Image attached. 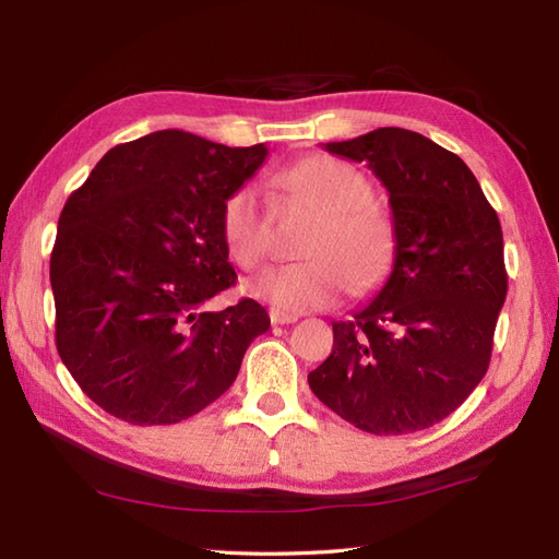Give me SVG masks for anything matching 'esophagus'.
<instances>
[{"label": "esophagus", "mask_w": 559, "mask_h": 559, "mask_svg": "<svg viewBox=\"0 0 559 559\" xmlns=\"http://www.w3.org/2000/svg\"><path fill=\"white\" fill-rule=\"evenodd\" d=\"M269 317H271V324H293V322H298V314L281 312V310H276V307H271Z\"/></svg>", "instance_id": "esophagus-1"}]
</instances>
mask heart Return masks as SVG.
I'll return each instance as SVG.
<instances>
[{"mask_svg": "<svg viewBox=\"0 0 559 559\" xmlns=\"http://www.w3.org/2000/svg\"><path fill=\"white\" fill-rule=\"evenodd\" d=\"M271 185L288 201L317 211L319 221L302 249L310 259L266 271L252 286L257 298L298 314L338 302L350 281L355 290L384 281L394 261V228L370 204L372 185L358 170L336 158L310 156L278 170ZM221 233L237 266L252 271L264 264L271 221L252 187L225 197Z\"/></svg>", "mask_w": 559, "mask_h": 559, "instance_id": "1", "label": "heart"}]
</instances>
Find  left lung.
Returning <instances> with one entry per match:
<instances>
[{"mask_svg":"<svg viewBox=\"0 0 559 559\" xmlns=\"http://www.w3.org/2000/svg\"><path fill=\"white\" fill-rule=\"evenodd\" d=\"M324 148L382 180L396 249L384 288L334 322V350L307 382L365 432L425 430L488 372L507 298L500 218L468 165L418 132L382 127Z\"/></svg>","mask_w":559,"mask_h":559,"instance_id":"1","label":"left lung"}]
</instances>
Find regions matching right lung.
I'll use <instances>...</instances> for the list:
<instances>
[{"instance_id": "1", "label": "right lung", "mask_w": 559, "mask_h": 559, "mask_svg": "<svg viewBox=\"0 0 559 559\" xmlns=\"http://www.w3.org/2000/svg\"><path fill=\"white\" fill-rule=\"evenodd\" d=\"M163 129L110 148L67 199L50 257L57 353L83 394L132 425L192 418L230 389L271 319L235 286L223 201L266 158Z\"/></svg>"}]
</instances>
